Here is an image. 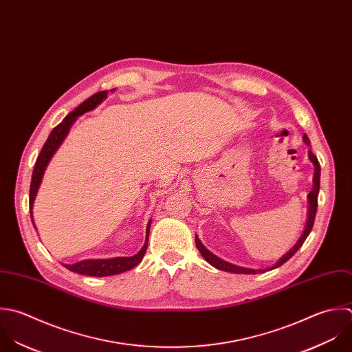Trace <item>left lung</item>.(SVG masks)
<instances>
[{"label":"left lung","instance_id":"obj_1","mask_svg":"<svg viewBox=\"0 0 352 352\" xmlns=\"http://www.w3.org/2000/svg\"><path fill=\"white\" fill-rule=\"evenodd\" d=\"M305 142L309 145L310 144V141H309V137L307 135H305ZM309 157H310V160L314 163V166H316V174H314V188H313V190L310 192V195H309V201H310V211H309V221H307V226H306V229H305V233L302 234V237H300V240L298 241V244L285 255V256H283L273 267H270V269H261V270H252V269H245V267H239V266H236V265H232V263H228V262H225V261H222V259H219L218 256H215L214 254H211L201 243H200V240H199V237L196 236V247H197V250L200 251V254L203 255V258L211 265V266H214V267H217V269H219V270H222V272H228V273H237V274H256V273H265V272H267V270H272V269H276V267H280L281 265H284L285 262H288L296 252H298V250L303 245V243L306 241V239H307V236L310 234V232H311V229H313V226H314V221H316V214H317V207H318V192H320V178H321V166H320V162H318V159H317V156L310 151L309 152Z\"/></svg>","mask_w":352,"mask_h":352}]
</instances>
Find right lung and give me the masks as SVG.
Segmentation results:
<instances>
[{"label": "right lung", "instance_id": "1", "mask_svg": "<svg viewBox=\"0 0 352 352\" xmlns=\"http://www.w3.org/2000/svg\"><path fill=\"white\" fill-rule=\"evenodd\" d=\"M107 97V91H98L93 96H90L86 101H83L79 107H76L71 113H68L64 120L57 124L52 133L49 134L46 142L43 144L39 156L36 157L35 166H34V171H32V177H31V185H30V214H32L31 208H32V203L36 195V190L39 188L43 171L50 160V157L53 156V153L56 152V149L58 148V145L63 142V140L65 138V135L68 134V130L71 127V124L74 123V120L76 119V116L96 108L104 98ZM34 223V222H32ZM149 228H151V221L148 223L146 228V241L142 247V250L134 255V256H129V258H113V259H89V261H82L74 265H64L69 272L74 273H79V274H85V276H91V277H107V276H113V274H119L123 272H127L133 267H135L141 261L142 256L146 252L148 248V236H149Z\"/></svg>", "mask_w": 352, "mask_h": 352}]
</instances>
